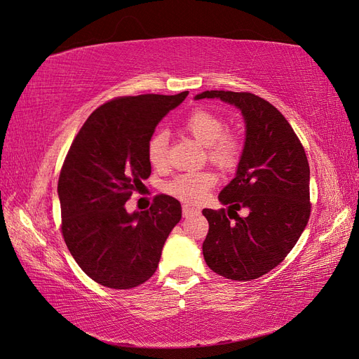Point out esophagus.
<instances>
[{"instance_id":"34e87169","label":"esophagus","mask_w":359,"mask_h":359,"mask_svg":"<svg viewBox=\"0 0 359 359\" xmlns=\"http://www.w3.org/2000/svg\"><path fill=\"white\" fill-rule=\"evenodd\" d=\"M194 214H199V210L194 208V206H190V205H182V215L186 217H191Z\"/></svg>"}]
</instances>
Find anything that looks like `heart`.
<instances>
[{
  "mask_svg": "<svg viewBox=\"0 0 359 359\" xmlns=\"http://www.w3.org/2000/svg\"><path fill=\"white\" fill-rule=\"evenodd\" d=\"M182 128L206 147V156L215 166L231 169L236 165L241 154V140L235 133L226 132V124L219 115L206 109H196L184 119ZM168 144L169 136L165 130H157L148 140V160L157 169L168 165ZM215 181L217 178L211 170L184 172L166 182L165 190L182 202L198 203Z\"/></svg>",
  "mask_w": 359,
  "mask_h": 359,
  "instance_id": "1",
  "label": "heart"
}]
</instances>
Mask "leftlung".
<instances>
[{
    "label": "left lung",
    "instance_id": "1",
    "mask_svg": "<svg viewBox=\"0 0 359 359\" xmlns=\"http://www.w3.org/2000/svg\"><path fill=\"white\" fill-rule=\"evenodd\" d=\"M236 106L245 144L235 178L220 191L229 210L202 214L210 231L202 244L214 273L248 281L274 269L290 253L310 219V166L301 140L281 112L252 93L203 91L194 97ZM249 210L247 217L236 212Z\"/></svg>",
    "mask_w": 359,
    "mask_h": 359
}]
</instances>
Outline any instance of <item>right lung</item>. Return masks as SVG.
Here are the masks:
<instances>
[{
  "label": "right lung",
  "instance_id": "add662e5",
  "mask_svg": "<svg viewBox=\"0 0 359 359\" xmlns=\"http://www.w3.org/2000/svg\"><path fill=\"white\" fill-rule=\"evenodd\" d=\"M187 94L116 97L97 107L73 139L58 180L61 232L81 269L102 286L145 283L181 220V203L168 194L133 214L126 202L151 175L149 137Z\"/></svg>",
  "mask_w": 359,
  "mask_h": 359
}]
</instances>
